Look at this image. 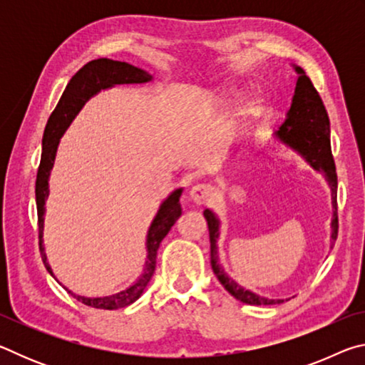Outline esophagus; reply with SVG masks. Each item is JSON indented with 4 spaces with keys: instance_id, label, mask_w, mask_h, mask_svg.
<instances>
[{
    "instance_id": "esophagus-1",
    "label": "esophagus",
    "mask_w": 365,
    "mask_h": 365,
    "mask_svg": "<svg viewBox=\"0 0 365 365\" xmlns=\"http://www.w3.org/2000/svg\"><path fill=\"white\" fill-rule=\"evenodd\" d=\"M212 193H214V188L211 187V185L197 183L193 188H191L190 196H191V200L196 202V205H206V202L211 200Z\"/></svg>"
}]
</instances>
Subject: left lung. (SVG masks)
<instances>
[{
  "mask_svg": "<svg viewBox=\"0 0 365 365\" xmlns=\"http://www.w3.org/2000/svg\"><path fill=\"white\" fill-rule=\"evenodd\" d=\"M298 72V82H296L292 108H289L285 122L282 123L277 137L280 141L288 145L292 150L298 151L309 164L316 170H322L327 182L331 188V202L335 211H333L331 220V242L338 237V212H336V168L333 160L331 146H330V120L327 109L324 106L322 98H320L316 86L312 85L311 78L301 67H294ZM205 217L209 227V238H211V265L214 274L217 275L219 282L230 293L233 298L251 306L261 304H275L283 302V299H269L240 287L237 282L228 277L224 269L219 265L217 256V238H219V220L215 215L206 209Z\"/></svg>",
  "mask_w": 365,
  "mask_h": 365,
  "instance_id": "left-lung-1",
  "label": "left lung"
}]
</instances>
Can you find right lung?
<instances>
[{
    "label": "right lung",
    "instance_id": "right-lung-1",
    "mask_svg": "<svg viewBox=\"0 0 365 365\" xmlns=\"http://www.w3.org/2000/svg\"><path fill=\"white\" fill-rule=\"evenodd\" d=\"M153 77L150 73L145 72L143 69H138L132 64L120 63V61L113 59H95L86 63L82 69H80L76 76L71 78V82L67 83L66 90L58 106L49 115L48 123L45 127V133H43V150H41V159L38 165V172H36V182H35V196H36V212H38V240H40V255L41 261L45 264L46 270L53 275L51 267L46 261L45 248H43V215H45V200L48 197V178L49 172L53 169L54 158H56V150L59 145L61 135L69 127L73 117L82 109L83 104L88 98L96 95L100 90L109 88V86L120 85V83H145L150 82ZM180 195L182 188L175 190L163 205H160L159 211L154 217L153 224L148 230V240H146V248H148V259L145 265V272L141 274L140 279L135 285L130 288L123 289V292L113 294V296H104V298H83V296H77L72 292H69L73 298H77L80 302H83L85 306L96 307V309H106V311H114V309L125 307L132 304L133 301H137L143 289L146 288L148 282L151 280L156 269V256L159 245L163 242L165 235L169 233L172 225L175 224V220L182 215L180 207Z\"/></svg>",
    "mask_w": 365,
    "mask_h": 365
}]
</instances>
